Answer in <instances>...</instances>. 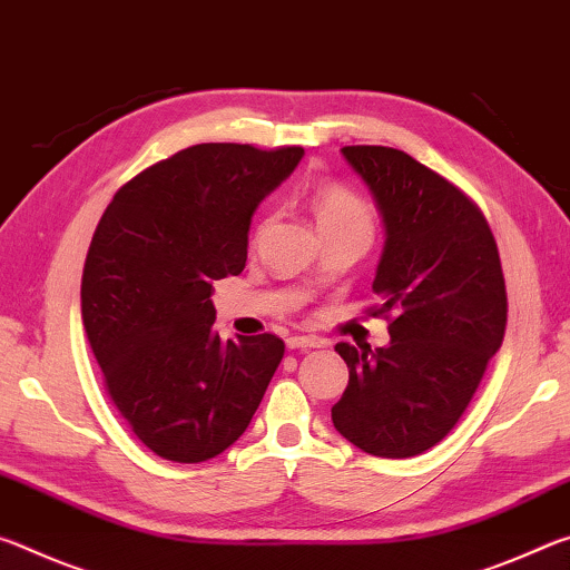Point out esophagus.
Here are the masks:
<instances>
[{
	"mask_svg": "<svg viewBox=\"0 0 570 570\" xmlns=\"http://www.w3.org/2000/svg\"><path fill=\"white\" fill-rule=\"evenodd\" d=\"M288 350H314V346H322L316 336H288L286 340Z\"/></svg>",
	"mask_w": 570,
	"mask_h": 570,
	"instance_id": "34e87169",
	"label": "esophagus"
}]
</instances>
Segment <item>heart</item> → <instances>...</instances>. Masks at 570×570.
I'll list each match as a JSON object with an SVG mask.
<instances>
[{
    "mask_svg": "<svg viewBox=\"0 0 570 570\" xmlns=\"http://www.w3.org/2000/svg\"><path fill=\"white\" fill-rule=\"evenodd\" d=\"M308 208H312L320 234H332V230H354V234L372 236L374 220L372 210L366 208L364 200L340 183H322L308 193ZM266 218L256 220V228H262Z\"/></svg>",
    "mask_w": 570,
    "mask_h": 570,
    "instance_id": "obj_1",
    "label": "heart"
}]
</instances>
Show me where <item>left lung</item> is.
<instances>
[{"mask_svg": "<svg viewBox=\"0 0 570 570\" xmlns=\"http://www.w3.org/2000/svg\"><path fill=\"white\" fill-rule=\"evenodd\" d=\"M384 220L372 282L390 344L340 342L350 384L332 422L364 452L412 458L455 428L505 336L508 294L482 210L450 180L384 146H346Z\"/></svg>", "mask_w": 570, "mask_h": 570, "instance_id": "obj_1", "label": "left lung"}]
</instances>
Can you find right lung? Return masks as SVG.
Instances as JSON below:
<instances>
[{"label": "right lung", "mask_w": 570, "mask_h": 570, "mask_svg": "<svg viewBox=\"0 0 570 570\" xmlns=\"http://www.w3.org/2000/svg\"><path fill=\"white\" fill-rule=\"evenodd\" d=\"M304 148L200 142L138 173L105 208L82 272V324L105 390L142 445L204 462L244 435L284 342H224L214 282L246 266L256 206Z\"/></svg>", "instance_id": "obj_1"}]
</instances>
